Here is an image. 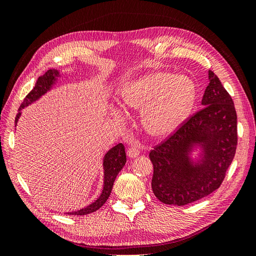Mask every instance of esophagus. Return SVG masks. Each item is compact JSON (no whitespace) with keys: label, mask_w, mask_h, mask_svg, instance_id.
<instances>
[{"label":"esophagus","mask_w":256,"mask_h":256,"mask_svg":"<svg viewBox=\"0 0 256 256\" xmlns=\"http://www.w3.org/2000/svg\"><path fill=\"white\" fill-rule=\"evenodd\" d=\"M127 154H128V157L131 159L136 158L138 156V154H140V150H138L136 146H131L127 152Z\"/></svg>","instance_id":"obj_1"}]
</instances>
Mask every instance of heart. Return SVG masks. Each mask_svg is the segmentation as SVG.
<instances>
[{
    "instance_id": "obj_1",
    "label": "heart",
    "mask_w": 256,
    "mask_h": 256,
    "mask_svg": "<svg viewBox=\"0 0 256 256\" xmlns=\"http://www.w3.org/2000/svg\"><path fill=\"white\" fill-rule=\"evenodd\" d=\"M194 84L182 74L154 72L124 85L122 102L131 110H143L146 132L156 138L171 134L190 112L194 102ZM120 118L118 110H113Z\"/></svg>"
}]
</instances>
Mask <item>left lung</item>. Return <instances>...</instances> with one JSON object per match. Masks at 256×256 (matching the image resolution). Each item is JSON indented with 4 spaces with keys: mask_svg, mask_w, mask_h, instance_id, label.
Segmentation results:
<instances>
[{
    "mask_svg": "<svg viewBox=\"0 0 256 256\" xmlns=\"http://www.w3.org/2000/svg\"><path fill=\"white\" fill-rule=\"evenodd\" d=\"M209 84L198 113L150 152L152 189L160 202L184 206L218 189L234 159L237 115L221 81L208 72Z\"/></svg>",
    "mask_w": 256,
    "mask_h": 256,
    "instance_id": "left-lung-1",
    "label": "left lung"
}]
</instances>
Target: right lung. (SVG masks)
Segmentation results:
<instances>
[{
  "label": "right lung",
  "instance_id": "1",
  "mask_svg": "<svg viewBox=\"0 0 256 256\" xmlns=\"http://www.w3.org/2000/svg\"><path fill=\"white\" fill-rule=\"evenodd\" d=\"M62 74L60 72L58 69H50L44 76L38 78L34 88L30 90L28 96L23 100L19 108V112L16 116V120H14V126H17L18 120L22 114V110L24 108L28 106L30 104H34L37 102L38 99H40L44 95L47 94L50 92L53 86H56V84L58 82V79L60 78ZM126 164V152H125V146L122 143L115 145L112 147L111 150H108L102 159V168H104V186L102 193H100L99 196L94 200V202L90 203V205L85 206L79 210L74 212H65V214L69 216H84L94 212L102 207L106 200L109 198L111 191L113 188V184L115 182V178L118 174L122 171L124 166Z\"/></svg>",
  "mask_w": 256,
  "mask_h": 256
}]
</instances>
